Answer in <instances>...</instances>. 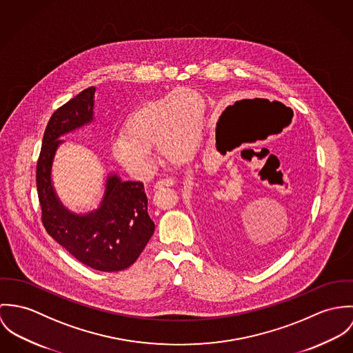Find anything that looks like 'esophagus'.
I'll list each match as a JSON object with an SVG mask.
<instances>
[{
	"label": "esophagus",
	"mask_w": 353,
	"mask_h": 353,
	"mask_svg": "<svg viewBox=\"0 0 353 353\" xmlns=\"http://www.w3.org/2000/svg\"><path fill=\"white\" fill-rule=\"evenodd\" d=\"M174 180L173 179H162V180H158L157 183H156V185H154V190H159V188H162V187H172V185H174Z\"/></svg>",
	"instance_id": "34e87169"
}]
</instances>
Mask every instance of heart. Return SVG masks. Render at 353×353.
I'll return each instance as SVG.
<instances>
[{"instance_id":"1","label":"heart","mask_w":353,"mask_h":353,"mask_svg":"<svg viewBox=\"0 0 353 353\" xmlns=\"http://www.w3.org/2000/svg\"><path fill=\"white\" fill-rule=\"evenodd\" d=\"M205 110L201 97L179 88L138 107L124 123V132L111 141L119 163L135 176L146 177L156 169L153 146L170 162H184L201 145Z\"/></svg>"}]
</instances>
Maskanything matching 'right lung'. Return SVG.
Segmentation results:
<instances>
[{
    "label": "right lung",
    "mask_w": 353,
    "mask_h": 353,
    "mask_svg": "<svg viewBox=\"0 0 353 353\" xmlns=\"http://www.w3.org/2000/svg\"><path fill=\"white\" fill-rule=\"evenodd\" d=\"M94 86L82 90L48 120L37 168V187L47 233L82 264L115 272L132 265L154 234L143 183L124 181L117 172L107 173L97 207L86 212L69 210L52 183L55 154L65 143L61 138L94 121Z\"/></svg>",
    "instance_id": "obj_1"
}]
</instances>
